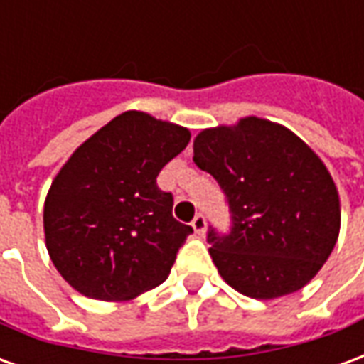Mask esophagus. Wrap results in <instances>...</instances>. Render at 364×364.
I'll return each mask as SVG.
<instances>
[{
	"label": "esophagus",
	"mask_w": 364,
	"mask_h": 364,
	"mask_svg": "<svg viewBox=\"0 0 364 364\" xmlns=\"http://www.w3.org/2000/svg\"><path fill=\"white\" fill-rule=\"evenodd\" d=\"M193 228H195V232H197L198 236H203L205 234V230H206V218H205V214H200L198 213L195 218H193Z\"/></svg>",
	"instance_id": "esophagus-1"
}]
</instances>
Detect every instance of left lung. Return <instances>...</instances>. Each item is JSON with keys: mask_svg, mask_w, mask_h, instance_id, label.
Here are the masks:
<instances>
[{"mask_svg": "<svg viewBox=\"0 0 364 364\" xmlns=\"http://www.w3.org/2000/svg\"><path fill=\"white\" fill-rule=\"evenodd\" d=\"M195 164L220 185L230 230L208 226L222 279L245 296L296 292L328 261L339 236V197L321 159L296 134L269 120L203 130Z\"/></svg>", "mask_w": 364, "mask_h": 364, "instance_id": "8db88e82", "label": "left lung"}]
</instances>
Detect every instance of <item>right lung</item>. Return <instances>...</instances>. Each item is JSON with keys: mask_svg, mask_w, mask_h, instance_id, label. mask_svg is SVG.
<instances>
[{"mask_svg": "<svg viewBox=\"0 0 364 364\" xmlns=\"http://www.w3.org/2000/svg\"><path fill=\"white\" fill-rule=\"evenodd\" d=\"M189 140L187 128L127 111L60 169L44 203L46 247L83 296L130 300L166 281L193 228L156 179Z\"/></svg>", "mask_w": 364, "mask_h": 364, "instance_id": "right-lung-1", "label": "right lung"}]
</instances>
